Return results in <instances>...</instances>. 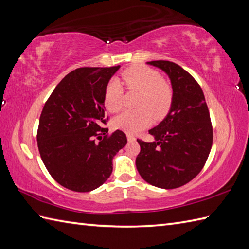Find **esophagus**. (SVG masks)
<instances>
[{
	"label": "esophagus",
	"mask_w": 249,
	"mask_h": 249,
	"mask_svg": "<svg viewBox=\"0 0 249 249\" xmlns=\"http://www.w3.org/2000/svg\"><path fill=\"white\" fill-rule=\"evenodd\" d=\"M127 140H128L129 142H134V141L136 140V138H135V137H134L133 135L127 134Z\"/></svg>",
	"instance_id": "obj_1"
}]
</instances>
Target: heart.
I'll use <instances>...</instances> for the list:
<instances>
[{
	"mask_svg": "<svg viewBox=\"0 0 249 249\" xmlns=\"http://www.w3.org/2000/svg\"><path fill=\"white\" fill-rule=\"evenodd\" d=\"M122 79L128 91L139 92L136 103L138 110L125 111L116 116L113 120L115 128L135 134L151 124L152 116L160 120L167 115L173 103V89L160 72L144 65H135L123 71ZM104 104L110 112L122 109L123 89L116 80L106 88Z\"/></svg>",
	"mask_w": 249,
	"mask_h": 249,
	"instance_id": "b5f03b06",
	"label": "heart"
}]
</instances>
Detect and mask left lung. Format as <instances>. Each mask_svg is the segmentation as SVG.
Masks as SVG:
<instances>
[{
	"instance_id": "1",
	"label": "left lung",
	"mask_w": 249,
	"mask_h": 249,
	"mask_svg": "<svg viewBox=\"0 0 249 249\" xmlns=\"http://www.w3.org/2000/svg\"><path fill=\"white\" fill-rule=\"evenodd\" d=\"M169 76L173 89L170 111L149 130L154 142L137 139V170L153 186L172 189L192 181L202 170L213 143V127L199 83L173 62L151 61Z\"/></svg>"
}]
</instances>
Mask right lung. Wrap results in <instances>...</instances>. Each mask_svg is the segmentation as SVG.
<instances>
[{
	"label": "right lung",
	"mask_w": 249,
	"mask_h": 249,
	"mask_svg": "<svg viewBox=\"0 0 249 249\" xmlns=\"http://www.w3.org/2000/svg\"><path fill=\"white\" fill-rule=\"evenodd\" d=\"M119 68H77L62 79L41 111L40 157L50 176L72 192L88 193L103 185L112 172L113 156L127 143L122 130L108 135L103 127L108 121L106 88Z\"/></svg>",
	"instance_id": "1"
}]
</instances>
